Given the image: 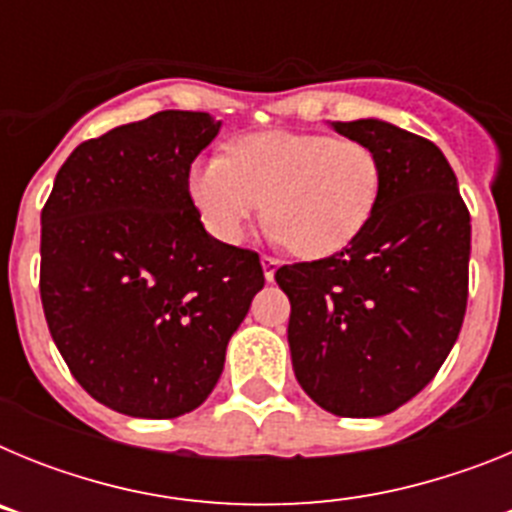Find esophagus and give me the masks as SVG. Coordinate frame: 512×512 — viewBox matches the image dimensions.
Instances as JSON below:
<instances>
[{
    "label": "esophagus",
    "instance_id": "esophagus-1",
    "mask_svg": "<svg viewBox=\"0 0 512 512\" xmlns=\"http://www.w3.org/2000/svg\"><path fill=\"white\" fill-rule=\"evenodd\" d=\"M261 266H264L266 282H274V274H277V269H279V261L271 259V256H261Z\"/></svg>",
    "mask_w": 512,
    "mask_h": 512
}]
</instances>
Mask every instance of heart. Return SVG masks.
<instances>
[{
  "label": "heart",
  "instance_id": "b5f03b06",
  "mask_svg": "<svg viewBox=\"0 0 512 512\" xmlns=\"http://www.w3.org/2000/svg\"><path fill=\"white\" fill-rule=\"evenodd\" d=\"M382 164L359 140L330 135H243L228 158H200L189 171V197L217 241L241 243L259 215L269 235L297 256L325 259L356 241L377 210Z\"/></svg>",
  "mask_w": 512,
  "mask_h": 512
}]
</instances>
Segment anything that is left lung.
<instances>
[{"instance_id": "left-lung-1", "label": "left lung", "mask_w": 512, "mask_h": 512, "mask_svg": "<svg viewBox=\"0 0 512 512\" xmlns=\"http://www.w3.org/2000/svg\"><path fill=\"white\" fill-rule=\"evenodd\" d=\"M382 164L372 220L328 259L282 266L302 390L341 418H379L436 377L459 338L472 225L441 148L384 120L333 122Z\"/></svg>"}]
</instances>
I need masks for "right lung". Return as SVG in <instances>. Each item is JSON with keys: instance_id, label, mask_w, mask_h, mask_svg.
Instances as JSON below:
<instances>
[{"instance_id": "1", "label": "right lung", "mask_w": 512, "mask_h": 512, "mask_svg": "<svg viewBox=\"0 0 512 512\" xmlns=\"http://www.w3.org/2000/svg\"><path fill=\"white\" fill-rule=\"evenodd\" d=\"M220 125L164 110L84 140L40 215L48 330L76 382L130 418L200 408L264 287L259 253L212 238L189 197Z\"/></svg>"}]
</instances>
